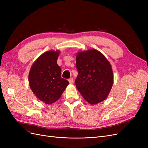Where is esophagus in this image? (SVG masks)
<instances>
[{
  "instance_id": "34e87169",
  "label": "esophagus",
  "mask_w": 148,
  "mask_h": 148,
  "mask_svg": "<svg viewBox=\"0 0 148 148\" xmlns=\"http://www.w3.org/2000/svg\"><path fill=\"white\" fill-rule=\"evenodd\" d=\"M69 82L70 84H72L73 83V78H70L69 79Z\"/></svg>"
}]
</instances>
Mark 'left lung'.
I'll return each mask as SVG.
<instances>
[{
	"label": "left lung",
	"mask_w": 148,
	"mask_h": 148,
	"mask_svg": "<svg viewBox=\"0 0 148 148\" xmlns=\"http://www.w3.org/2000/svg\"><path fill=\"white\" fill-rule=\"evenodd\" d=\"M76 66L78 74L75 83L84 99L91 104L105 100L114 83L112 66L105 56L95 49L79 52Z\"/></svg>",
	"instance_id": "left-lung-1"
}]
</instances>
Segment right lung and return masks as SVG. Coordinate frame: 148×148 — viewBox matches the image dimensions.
Returning <instances> with one entry per match:
<instances>
[{"label":"right lung","mask_w":148,"mask_h":148,"mask_svg":"<svg viewBox=\"0 0 148 148\" xmlns=\"http://www.w3.org/2000/svg\"><path fill=\"white\" fill-rule=\"evenodd\" d=\"M59 53V51L44 52L34 62L29 73L31 90L46 104L59 99L69 84L61 77V69L57 63Z\"/></svg>","instance_id":"right-lung-1"}]
</instances>
